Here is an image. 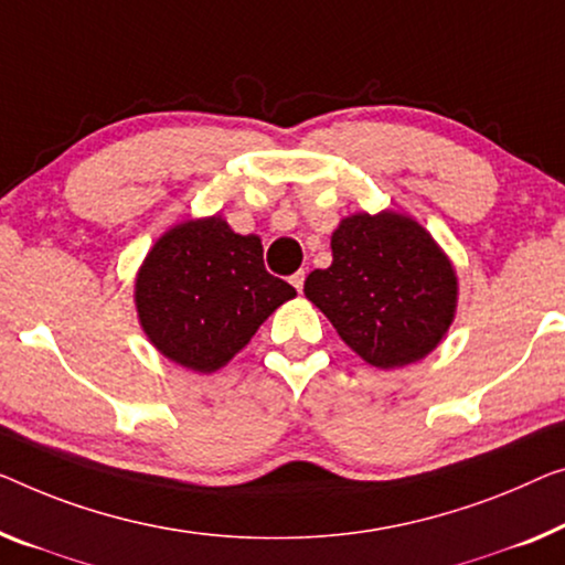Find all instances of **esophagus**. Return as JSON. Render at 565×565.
I'll use <instances>...</instances> for the list:
<instances>
[{
  "label": "esophagus",
  "instance_id": "1",
  "mask_svg": "<svg viewBox=\"0 0 565 565\" xmlns=\"http://www.w3.org/2000/svg\"><path fill=\"white\" fill-rule=\"evenodd\" d=\"M305 279H307L305 271H297V274L289 276V281H291V286H294V289H297V291L305 289Z\"/></svg>",
  "mask_w": 565,
  "mask_h": 565
}]
</instances>
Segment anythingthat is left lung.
<instances>
[{
    "label": "left lung",
    "mask_w": 565,
    "mask_h": 565,
    "mask_svg": "<svg viewBox=\"0 0 565 565\" xmlns=\"http://www.w3.org/2000/svg\"><path fill=\"white\" fill-rule=\"evenodd\" d=\"M311 305L375 367L428 355L457 309V276L431 235L406 215H350L332 233V266L305 281Z\"/></svg>",
    "instance_id": "left-lung-1"
}]
</instances>
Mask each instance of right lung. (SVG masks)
I'll return each instance as SVG.
<instances>
[{
    "label": "right lung",
    "mask_w": 565,
    "mask_h": 565,
    "mask_svg": "<svg viewBox=\"0 0 565 565\" xmlns=\"http://www.w3.org/2000/svg\"><path fill=\"white\" fill-rule=\"evenodd\" d=\"M291 284L264 266L258 235H238L221 217L174 225L137 276V311L151 344L198 373L223 367L284 301Z\"/></svg>",
    "instance_id": "right-lung-1"
}]
</instances>
